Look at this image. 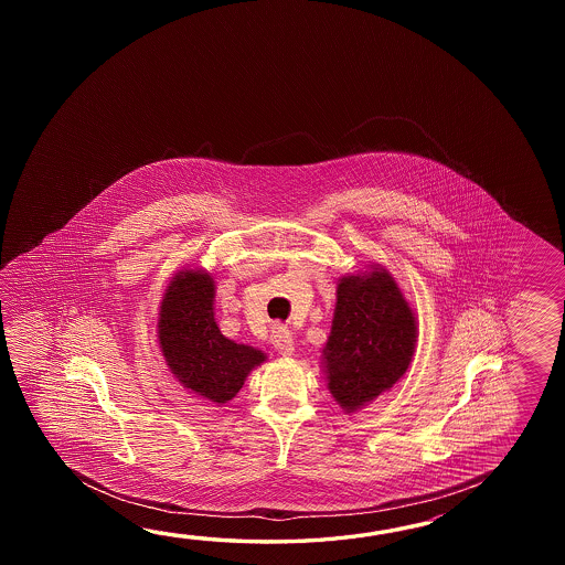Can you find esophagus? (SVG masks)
I'll return each mask as SVG.
<instances>
[{"label":"esophagus","instance_id":"34e87169","mask_svg":"<svg viewBox=\"0 0 565 565\" xmlns=\"http://www.w3.org/2000/svg\"><path fill=\"white\" fill-rule=\"evenodd\" d=\"M270 339H273V345H275L280 355H292V351H295V337L288 331L287 327L275 324Z\"/></svg>","mask_w":565,"mask_h":565}]
</instances>
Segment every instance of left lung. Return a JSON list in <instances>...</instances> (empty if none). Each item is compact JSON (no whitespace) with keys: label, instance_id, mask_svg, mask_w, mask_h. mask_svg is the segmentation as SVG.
<instances>
[{"label":"left lung","instance_id":"left-lung-1","mask_svg":"<svg viewBox=\"0 0 565 565\" xmlns=\"http://www.w3.org/2000/svg\"><path fill=\"white\" fill-rule=\"evenodd\" d=\"M414 345V312L387 270L341 278L323 349L329 392L341 408L355 412L396 384Z\"/></svg>","mask_w":565,"mask_h":565}]
</instances>
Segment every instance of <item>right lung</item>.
Masks as SVG:
<instances>
[{"label":"right lung","instance_id":"right-lung-1","mask_svg":"<svg viewBox=\"0 0 565 565\" xmlns=\"http://www.w3.org/2000/svg\"><path fill=\"white\" fill-rule=\"evenodd\" d=\"M214 295V278L207 273L183 270L169 282L157 327L171 373L198 396L226 404L266 355L220 333Z\"/></svg>","mask_w":565,"mask_h":565}]
</instances>
